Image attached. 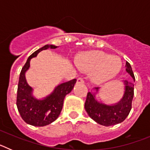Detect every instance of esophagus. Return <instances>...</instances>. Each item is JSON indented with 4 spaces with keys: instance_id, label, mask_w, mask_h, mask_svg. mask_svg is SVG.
Returning <instances> with one entry per match:
<instances>
[{
    "instance_id": "34e87169",
    "label": "esophagus",
    "mask_w": 150,
    "mask_h": 150,
    "mask_svg": "<svg viewBox=\"0 0 150 150\" xmlns=\"http://www.w3.org/2000/svg\"><path fill=\"white\" fill-rule=\"evenodd\" d=\"M84 83V79L81 77H79L77 79V83Z\"/></svg>"
}]
</instances>
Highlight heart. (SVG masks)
Wrapping results in <instances>:
<instances>
[{
    "mask_svg": "<svg viewBox=\"0 0 150 150\" xmlns=\"http://www.w3.org/2000/svg\"><path fill=\"white\" fill-rule=\"evenodd\" d=\"M78 67L85 72L91 73L95 83H104L120 72L122 62L117 56H110L103 52H89L83 54L76 62Z\"/></svg>",
    "mask_w": 150,
    "mask_h": 150,
    "instance_id": "1",
    "label": "heart"
}]
</instances>
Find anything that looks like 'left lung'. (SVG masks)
<instances>
[{
  "label": "left lung",
  "mask_w": 150,
  "mask_h": 150,
  "mask_svg": "<svg viewBox=\"0 0 150 150\" xmlns=\"http://www.w3.org/2000/svg\"><path fill=\"white\" fill-rule=\"evenodd\" d=\"M125 67L127 73L131 75L134 82L135 78L132 68L131 64L127 62ZM134 82L125 80V92L122 98L112 105H107L96 100L95 94L98 92V87H95V91L93 93L88 92L85 103V109L88 116L97 123L104 126L114 125L124 121L132 110L134 97Z\"/></svg>",
  "instance_id": "left-lung-1"
}]
</instances>
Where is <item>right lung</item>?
<instances>
[{
	"instance_id": "obj_1",
	"label": "right lung",
	"mask_w": 150,
	"mask_h": 150,
	"mask_svg": "<svg viewBox=\"0 0 150 150\" xmlns=\"http://www.w3.org/2000/svg\"><path fill=\"white\" fill-rule=\"evenodd\" d=\"M56 49L54 45H45L28 57L19 76L17 89L16 105L22 120L27 124L37 127L45 126L55 121L60 115L64 99L74 88L76 79H74L62 83L43 99H37L32 95L33 88L28 84L25 72L30 67V59L38 55L40 52L47 49Z\"/></svg>"
}]
</instances>
